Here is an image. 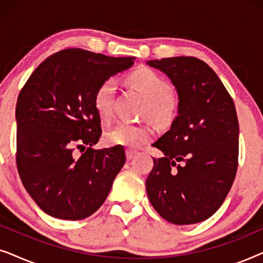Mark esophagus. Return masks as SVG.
Instances as JSON below:
<instances>
[{
    "label": "esophagus",
    "instance_id": "1",
    "mask_svg": "<svg viewBox=\"0 0 263 263\" xmlns=\"http://www.w3.org/2000/svg\"><path fill=\"white\" fill-rule=\"evenodd\" d=\"M125 154H127V159H128V160H132L133 158H134V157L136 156V152H135V151L128 149L127 152H125Z\"/></svg>",
    "mask_w": 263,
    "mask_h": 263
}]
</instances>
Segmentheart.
I'll return each instance as SVG.
<instances>
[{
  "label": "heart",
  "instance_id": "b5f03b06",
  "mask_svg": "<svg viewBox=\"0 0 263 263\" xmlns=\"http://www.w3.org/2000/svg\"><path fill=\"white\" fill-rule=\"evenodd\" d=\"M128 82L146 98L143 112L157 123L164 124L175 117L177 102L170 93V87L163 78L148 68L135 70L128 77ZM116 82L112 79L103 81L96 89L93 105L102 120H107L112 114V99ZM153 136V129L146 124H133L122 122L105 134L106 142L111 146L139 148Z\"/></svg>",
  "mask_w": 263,
  "mask_h": 263
}]
</instances>
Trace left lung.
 Returning a JSON list of instances; mask_svg holds the SVG:
<instances>
[{"label": "left lung", "mask_w": 263, "mask_h": 263, "mask_svg": "<svg viewBox=\"0 0 263 263\" xmlns=\"http://www.w3.org/2000/svg\"><path fill=\"white\" fill-rule=\"evenodd\" d=\"M146 63L163 71L178 95V115L153 143L164 156L153 159L147 195L165 220L196 224L219 210L235 181L239 134L235 104L203 61L178 56Z\"/></svg>", "instance_id": "8db88e82"}]
</instances>
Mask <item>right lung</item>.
<instances>
[{"label":"right lung","instance_id":"1","mask_svg":"<svg viewBox=\"0 0 263 263\" xmlns=\"http://www.w3.org/2000/svg\"><path fill=\"white\" fill-rule=\"evenodd\" d=\"M135 57L66 49L39 64L16 103V165L38 207L63 220L95 213L125 163L123 147L95 149L102 135L96 89ZM88 145L77 158L75 146Z\"/></svg>","mask_w":263,"mask_h":263}]
</instances>
